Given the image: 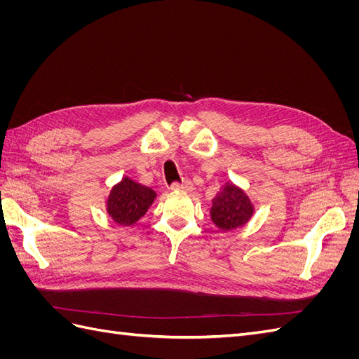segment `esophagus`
<instances>
[{
  "mask_svg": "<svg viewBox=\"0 0 359 359\" xmlns=\"http://www.w3.org/2000/svg\"><path fill=\"white\" fill-rule=\"evenodd\" d=\"M172 190H181V191H190L193 189V184L190 181H182V182H173L170 186Z\"/></svg>",
  "mask_w": 359,
  "mask_h": 359,
  "instance_id": "1",
  "label": "esophagus"
}]
</instances>
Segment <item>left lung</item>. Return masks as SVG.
<instances>
[{"label":"left lung","instance_id":"8db88e82","mask_svg":"<svg viewBox=\"0 0 359 359\" xmlns=\"http://www.w3.org/2000/svg\"><path fill=\"white\" fill-rule=\"evenodd\" d=\"M253 215V203L247 194L233 184L227 186L212 199L211 220L220 231H232L245 224Z\"/></svg>","mask_w":359,"mask_h":359}]
</instances>
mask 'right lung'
<instances>
[{"instance_id": "obj_1", "label": "right lung", "mask_w": 359, "mask_h": 359, "mask_svg": "<svg viewBox=\"0 0 359 359\" xmlns=\"http://www.w3.org/2000/svg\"><path fill=\"white\" fill-rule=\"evenodd\" d=\"M154 198V190L126 177L112 189L107 199V212L118 224H135L147 212Z\"/></svg>"}]
</instances>
